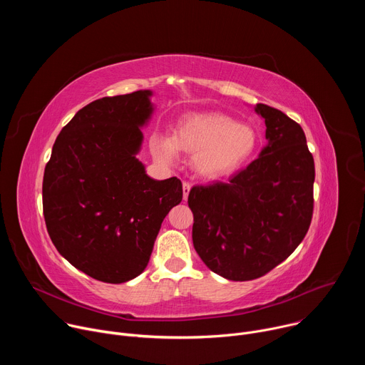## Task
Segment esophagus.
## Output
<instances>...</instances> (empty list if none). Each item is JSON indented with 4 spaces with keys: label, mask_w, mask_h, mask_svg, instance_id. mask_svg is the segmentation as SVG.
I'll return each mask as SVG.
<instances>
[{
    "label": "esophagus",
    "mask_w": 365,
    "mask_h": 365,
    "mask_svg": "<svg viewBox=\"0 0 365 365\" xmlns=\"http://www.w3.org/2000/svg\"><path fill=\"white\" fill-rule=\"evenodd\" d=\"M190 187H192V185H190L189 182H183V199H185V200H186L187 196H189Z\"/></svg>",
    "instance_id": "obj_1"
}]
</instances>
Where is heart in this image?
Instances as JSON below:
<instances>
[{
    "instance_id": "b5f03b06",
    "label": "heart",
    "mask_w": 365,
    "mask_h": 365,
    "mask_svg": "<svg viewBox=\"0 0 365 365\" xmlns=\"http://www.w3.org/2000/svg\"><path fill=\"white\" fill-rule=\"evenodd\" d=\"M258 145L251 125L240 124L222 114H189L175 130L173 138L160 137L154 143L155 158L172 163L176 147L195 154V169L205 178H222L244 168Z\"/></svg>"
}]
</instances>
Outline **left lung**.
I'll use <instances>...</instances> for the list:
<instances>
[{
	"instance_id": "8db88e82",
	"label": "left lung",
	"mask_w": 365,
	"mask_h": 365,
	"mask_svg": "<svg viewBox=\"0 0 365 365\" xmlns=\"http://www.w3.org/2000/svg\"><path fill=\"white\" fill-rule=\"evenodd\" d=\"M267 145L227 183L193 186L192 240L202 262L234 282L267 274L297 248L314 214L315 162L302 127L257 103Z\"/></svg>"
}]
</instances>
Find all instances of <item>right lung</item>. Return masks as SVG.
Wrapping results in <instances>:
<instances>
[{"label": "right lung", "instance_id": "right-lung-1", "mask_svg": "<svg viewBox=\"0 0 365 365\" xmlns=\"http://www.w3.org/2000/svg\"><path fill=\"white\" fill-rule=\"evenodd\" d=\"M151 91L96 99L58 135L43 176V214L68 262L106 283L144 272L162 222L183 196L178 178L154 180L135 154Z\"/></svg>", "mask_w": 365, "mask_h": 365}]
</instances>
